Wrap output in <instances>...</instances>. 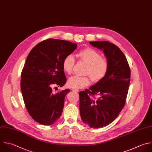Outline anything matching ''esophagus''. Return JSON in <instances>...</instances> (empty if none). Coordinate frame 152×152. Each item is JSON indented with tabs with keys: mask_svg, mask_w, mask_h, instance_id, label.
Listing matches in <instances>:
<instances>
[{
	"mask_svg": "<svg viewBox=\"0 0 152 152\" xmlns=\"http://www.w3.org/2000/svg\"><path fill=\"white\" fill-rule=\"evenodd\" d=\"M72 90L74 91V92H75V93H78L79 91H78V89H77V88H72Z\"/></svg>",
	"mask_w": 152,
	"mask_h": 152,
	"instance_id": "obj_1",
	"label": "esophagus"
}]
</instances>
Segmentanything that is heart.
<instances>
[{
  "mask_svg": "<svg viewBox=\"0 0 152 152\" xmlns=\"http://www.w3.org/2000/svg\"><path fill=\"white\" fill-rule=\"evenodd\" d=\"M78 56L81 60L87 64L85 73L89 75L94 82H98L106 76L109 69V63L106 59L101 57V55L97 51L91 48H86L80 51ZM74 63L75 59L72 55L66 56L62 62L64 71L70 74ZM90 84V78L87 76L74 75L68 80V86L74 88H83Z\"/></svg>",
  "mask_w": 152,
  "mask_h": 152,
  "instance_id": "1",
  "label": "heart"
}]
</instances>
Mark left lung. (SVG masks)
I'll use <instances>...</instances> for the list:
<instances>
[{
	"label": "left lung",
	"mask_w": 152,
	"mask_h": 152,
	"mask_svg": "<svg viewBox=\"0 0 152 152\" xmlns=\"http://www.w3.org/2000/svg\"><path fill=\"white\" fill-rule=\"evenodd\" d=\"M102 50L109 63L106 76L85 91L79 93L82 121L90 128L110 124L124 107L130 83V68L126 58L115 45L106 41L90 42ZM97 95L94 99L90 96Z\"/></svg>",
	"instance_id": "8db88e82"
}]
</instances>
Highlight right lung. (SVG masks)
<instances>
[{"label": "right lung", "mask_w": 152, "mask_h": 152, "mask_svg": "<svg viewBox=\"0 0 152 152\" xmlns=\"http://www.w3.org/2000/svg\"><path fill=\"white\" fill-rule=\"evenodd\" d=\"M77 47L76 43L50 39L34 46L27 58L21 72L22 95L29 114L40 124L52 125L61 116L65 97L70 90L55 93L52 87L65 85L62 62Z\"/></svg>", "instance_id": "obj_1"}]
</instances>
